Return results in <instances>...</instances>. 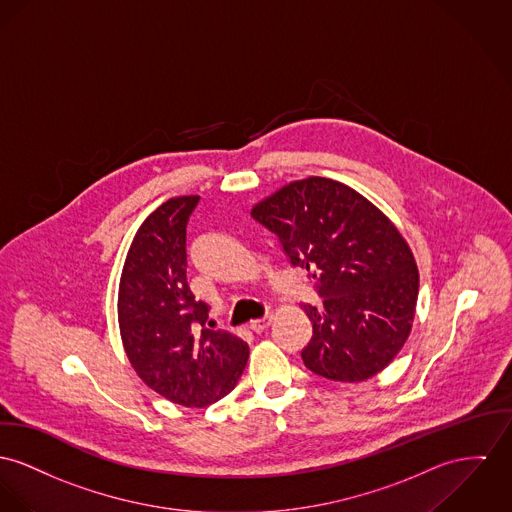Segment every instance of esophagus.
I'll return each instance as SVG.
<instances>
[{
	"label": "esophagus",
	"instance_id": "1",
	"mask_svg": "<svg viewBox=\"0 0 512 512\" xmlns=\"http://www.w3.org/2000/svg\"><path fill=\"white\" fill-rule=\"evenodd\" d=\"M271 319H273L271 314H267L265 317H261V319H255V321L249 323V329L255 331V333H263L271 325Z\"/></svg>",
	"mask_w": 512,
	"mask_h": 512
}]
</instances>
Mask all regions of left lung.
<instances>
[{
    "label": "left lung",
    "instance_id": "left-lung-1",
    "mask_svg": "<svg viewBox=\"0 0 512 512\" xmlns=\"http://www.w3.org/2000/svg\"><path fill=\"white\" fill-rule=\"evenodd\" d=\"M251 218L278 237L294 269L315 280L323 306L304 304L312 339L302 360L317 376L362 382L409 337L419 271L394 224L351 187L310 177L259 202Z\"/></svg>",
    "mask_w": 512,
    "mask_h": 512
}]
</instances>
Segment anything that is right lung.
<instances>
[{
  "label": "right lung",
  "mask_w": 512,
  "mask_h": 512,
  "mask_svg": "<svg viewBox=\"0 0 512 512\" xmlns=\"http://www.w3.org/2000/svg\"><path fill=\"white\" fill-rule=\"evenodd\" d=\"M198 200L169 198L144 220L118 286L128 360L146 386L185 407L230 394L249 356L236 335L206 327L210 306L187 284V224Z\"/></svg>",
  "instance_id": "1"
}]
</instances>
